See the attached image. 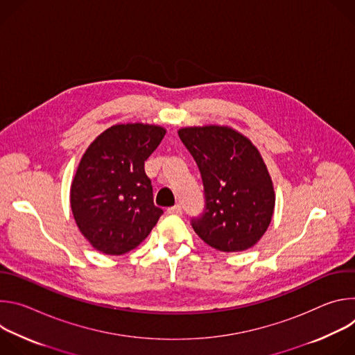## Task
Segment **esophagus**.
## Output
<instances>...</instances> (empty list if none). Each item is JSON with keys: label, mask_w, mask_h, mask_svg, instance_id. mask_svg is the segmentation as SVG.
Returning a JSON list of instances; mask_svg holds the SVG:
<instances>
[{"label": "esophagus", "mask_w": 355, "mask_h": 355, "mask_svg": "<svg viewBox=\"0 0 355 355\" xmlns=\"http://www.w3.org/2000/svg\"><path fill=\"white\" fill-rule=\"evenodd\" d=\"M167 214L168 215H181L182 214V208H181V205H175L173 208H168Z\"/></svg>", "instance_id": "obj_1"}]
</instances>
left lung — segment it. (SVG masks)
Instances as JSON below:
<instances>
[{
	"label": "left lung",
	"instance_id": "obj_1",
	"mask_svg": "<svg viewBox=\"0 0 355 355\" xmlns=\"http://www.w3.org/2000/svg\"><path fill=\"white\" fill-rule=\"evenodd\" d=\"M178 136L204 184V214L191 220L195 233L225 252L254 245L275 207L272 181L257 147L227 126L182 128Z\"/></svg>",
	"mask_w": 355,
	"mask_h": 355
}]
</instances>
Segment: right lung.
<instances>
[{"label": "right lung", "instance_id": "right-lung-1", "mask_svg": "<svg viewBox=\"0 0 355 355\" xmlns=\"http://www.w3.org/2000/svg\"><path fill=\"white\" fill-rule=\"evenodd\" d=\"M164 135L156 125H115L85 150L70 204L83 236L104 254L121 256L137 247L163 215L155 207L144 162Z\"/></svg>", "mask_w": 355, "mask_h": 355}]
</instances>
